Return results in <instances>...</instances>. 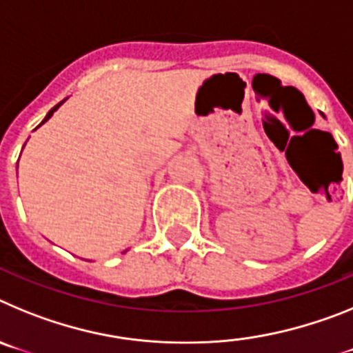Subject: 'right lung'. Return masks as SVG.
<instances>
[{"instance_id": "right-lung-1", "label": "right lung", "mask_w": 353, "mask_h": 353, "mask_svg": "<svg viewBox=\"0 0 353 353\" xmlns=\"http://www.w3.org/2000/svg\"><path fill=\"white\" fill-rule=\"evenodd\" d=\"M63 102H65V101H61V102H60V104H56V105H54V108H52V109H51V111H49V113H48V117L43 118V121H42V123H46V121H48V120H49V118H51V117H52V113H54L56 109L60 108V105H61V104H63ZM42 123H40V125H42Z\"/></svg>"}]
</instances>
